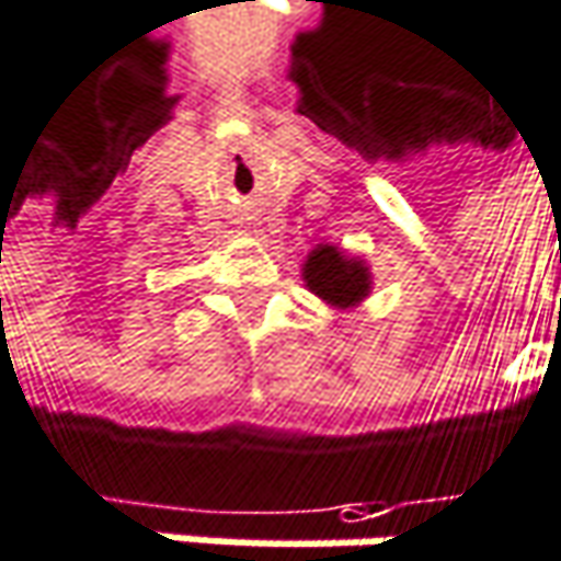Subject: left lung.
<instances>
[{
    "instance_id": "obj_1",
    "label": "left lung",
    "mask_w": 561,
    "mask_h": 561,
    "mask_svg": "<svg viewBox=\"0 0 561 561\" xmlns=\"http://www.w3.org/2000/svg\"><path fill=\"white\" fill-rule=\"evenodd\" d=\"M306 283L316 296L332 306H355L368 296L371 278L368 268L355 259H345L335 245H319L306 262Z\"/></svg>"
}]
</instances>
